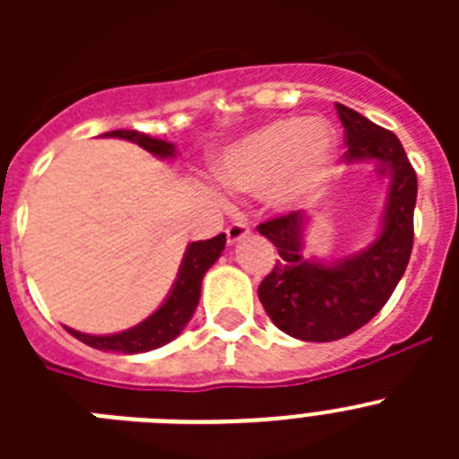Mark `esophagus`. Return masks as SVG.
<instances>
[{"label":"esophagus","instance_id":"esophagus-1","mask_svg":"<svg viewBox=\"0 0 459 459\" xmlns=\"http://www.w3.org/2000/svg\"><path fill=\"white\" fill-rule=\"evenodd\" d=\"M225 234H227V243L232 246V243L241 241L243 237H248L250 227H248V222H246V221H234V222H230V225H227Z\"/></svg>","mask_w":459,"mask_h":459}]
</instances>
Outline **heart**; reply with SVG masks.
Listing matches in <instances>:
<instances>
[{"mask_svg":"<svg viewBox=\"0 0 459 459\" xmlns=\"http://www.w3.org/2000/svg\"><path fill=\"white\" fill-rule=\"evenodd\" d=\"M335 156L333 131L324 121L275 119L227 149L218 177L238 193L266 190L275 206L310 202L326 184Z\"/></svg>","mask_w":459,"mask_h":459,"instance_id":"b5f03b06","label":"heart"}]
</instances>
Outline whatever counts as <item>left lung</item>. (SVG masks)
<instances>
[{"label": "left lung", "mask_w": 459, "mask_h": 459, "mask_svg": "<svg viewBox=\"0 0 459 459\" xmlns=\"http://www.w3.org/2000/svg\"><path fill=\"white\" fill-rule=\"evenodd\" d=\"M335 109L344 126V158L388 163L391 188L379 237L366 250L335 264H319L301 255L306 225L301 211L259 222L257 232L280 255L259 285V301L280 331L307 342H331L366 326L391 299L413 248L419 179L403 144L395 133L347 105L338 103Z\"/></svg>", "instance_id": "1"}]
</instances>
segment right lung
Wrapping results in <instances>:
<instances>
[{"label": "right lung", "mask_w": 459, "mask_h": 459, "mask_svg": "<svg viewBox=\"0 0 459 459\" xmlns=\"http://www.w3.org/2000/svg\"><path fill=\"white\" fill-rule=\"evenodd\" d=\"M105 135L135 142V144H140L142 149H147L149 153L158 158H172L174 152H177L174 144H169V142L156 140V137H149L137 131H109ZM225 234H218V237L206 238V241L190 243L168 301L158 307L152 317H147L137 326L115 335H89L73 331V328H66V331L73 338H78L80 342L89 344L93 350L117 351V354H142V351L163 347L169 340L177 338L184 331L186 324L190 322V317H193L197 301H200L202 278L211 269V264L221 257V253L225 250Z\"/></svg>", "instance_id": "right-lung-1"}]
</instances>
